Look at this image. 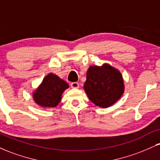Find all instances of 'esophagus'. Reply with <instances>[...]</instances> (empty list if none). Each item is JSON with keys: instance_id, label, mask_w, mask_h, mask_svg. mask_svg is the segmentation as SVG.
Returning <instances> with one entry per match:
<instances>
[{"instance_id": "34e87169", "label": "esophagus", "mask_w": 160, "mask_h": 160, "mask_svg": "<svg viewBox=\"0 0 160 160\" xmlns=\"http://www.w3.org/2000/svg\"><path fill=\"white\" fill-rule=\"evenodd\" d=\"M71 88H74V89H78V88H79V83H78V82H71Z\"/></svg>"}]
</instances>
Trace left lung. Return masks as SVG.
<instances>
[{"mask_svg": "<svg viewBox=\"0 0 160 160\" xmlns=\"http://www.w3.org/2000/svg\"><path fill=\"white\" fill-rule=\"evenodd\" d=\"M88 98L98 107L107 108L123 95L124 80L120 71L108 63L89 66L83 86Z\"/></svg>", "mask_w": 160, "mask_h": 160, "instance_id": "left-lung-1", "label": "left lung"}]
</instances>
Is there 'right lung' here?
Listing matches in <instances>:
<instances>
[{"mask_svg":"<svg viewBox=\"0 0 160 160\" xmlns=\"http://www.w3.org/2000/svg\"><path fill=\"white\" fill-rule=\"evenodd\" d=\"M69 85L56 74L49 73L38 88L32 92V98L36 104L43 109L56 108L62 100V96Z\"/></svg>","mask_w":160,"mask_h":160,"instance_id":"add662e5","label":"right lung"}]
</instances>
